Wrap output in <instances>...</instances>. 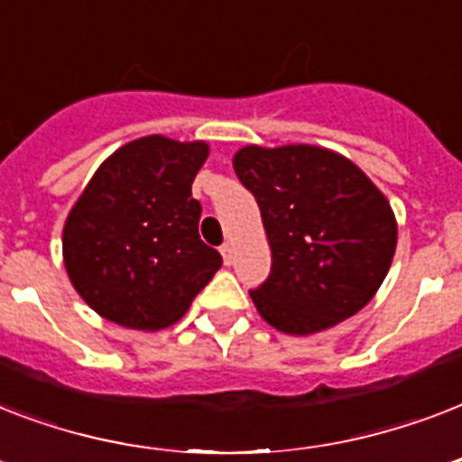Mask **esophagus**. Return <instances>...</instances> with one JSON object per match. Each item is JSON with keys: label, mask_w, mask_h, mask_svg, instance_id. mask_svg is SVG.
<instances>
[{"label": "esophagus", "mask_w": 462, "mask_h": 462, "mask_svg": "<svg viewBox=\"0 0 462 462\" xmlns=\"http://www.w3.org/2000/svg\"><path fill=\"white\" fill-rule=\"evenodd\" d=\"M220 254H223L225 266H230L232 261H235V246H232V242H225V245L220 246Z\"/></svg>", "instance_id": "1"}]
</instances>
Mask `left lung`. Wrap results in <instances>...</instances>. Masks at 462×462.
<instances>
[{"label": "left lung", "mask_w": 462, "mask_h": 462, "mask_svg": "<svg viewBox=\"0 0 462 462\" xmlns=\"http://www.w3.org/2000/svg\"><path fill=\"white\" fill-rule=\"evenodd\" d=\"M239 181L254 194L271 273L252 290L271 326L309 336L357 314L393 261V210L357 165L316 146L242 148Z\"/></svg>", "instance_id": "obj_1"}]
</instances>
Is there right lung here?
I'll return each mask as SVG.
<instances>
[{
  "label": "right lung",
  "instance_id": "add662e5",
  "mask_svg": "<svg viewBox=\"0 0 462 462\" xmlns=\"http://www.w3.org/2000/svg\"><path fill=\"white\" fill-rule=\"evenodd\" d=\"M201 141H132L97 167L64 225V266L76 292L107 321L158 330L177 321L223 256L199 237L191 181Z\"/></svg>",
  "mask_w": 462,
  "mask_h": 462
}]
</instances>
